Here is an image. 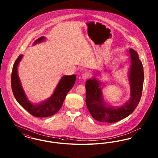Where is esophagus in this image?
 Returning a JSON list of instances; mask_svg holds the SVG:
<instances>
[{
  "label": "esophagus",
  "instance_id": "obj_1",
  "mask_svg": "<svg viewBox=\"0 0 158 158\" xmlns=\"http://www.w3.org/2000/svg\"><path fill=\"white\" fill-rule=\"evenodd\" d=\"M90 73H88V72H86V73H84L82 75V78L83 80H86V79H88V77H90Z\"/></svg>",
  "mask_w": 158,
  "mask_h": 158
}]
</instances>
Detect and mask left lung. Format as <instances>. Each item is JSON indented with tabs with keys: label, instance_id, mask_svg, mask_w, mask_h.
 Here are the masks:
<instances>
[{
	"label": "left lung",
	"instance_id": "1",
	"mask_svg": "<svg viewBox=\"0 0 158 158\" xmlns=\"http://www.w3.org/2000/svg\"><path fill=\"white\" fill-rule=\"evenodd\" d=\"M128 53L131 58L128 72L130 98L125 104L120 107L107 106L102 97L101 82L94 77L86 82V104L96 120L109 123L117 122L133 113L140 102L144 81L143 64L135 50L130 48Z\"/></svg>",
	"mask_w": 158,
	"mask_h": 158
}]
</instances>
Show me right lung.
Returning <instances> with one entry per match:
<instances>
[{
	"label": "right lung",
	"mask_w": 158,
	"mask_h": 158,
	"mask_svg": "<svg viewBox=\"0 0 158 158\" xmlns=\"http://www.w3.org/2000/svg\"><path fill=\"white\" fill-rule=\"evenodd\" d=\"M44 40V37L38 38L34 41V45ZM23 57V54L19 55L15 61L11 74V86L15 99L25 110L34 117L42 118L53 115L61 108L68 92L75 85V75L63 76L50 98L40 104H34L26 96L18 73V66Z\"/></svg>",
	"instance_id": "add662e5"
}]
</instances>
